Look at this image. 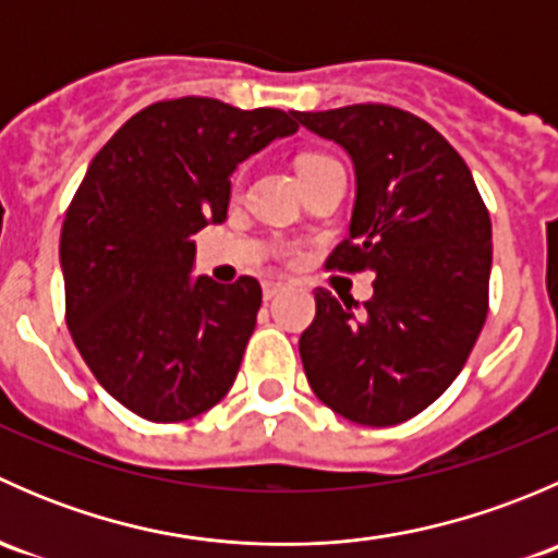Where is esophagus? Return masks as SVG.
Wrapping results in <instances>:
<instances>
[{
    "instance_id": "obj_1",
    "label": "esophagus",
    "mask_w": 558,
    "mask_h": 558,
    "mask_svg": "<svg viewBox=\"0 0 558 558\" xmlns=\"http://www.w3.org/2000/svg\"><path fill=\"white\" fill-rule=\"evenodd\" d=\"M262 289H264V300H272V296L283 289V283H280V280H264Z\"/></svg>"
}]
</instances>
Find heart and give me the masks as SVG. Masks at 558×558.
<instances>
[{
  "label": "heart",
  "instance_id": "obj_1",
  "mask_svg": "<svg viewBox=\"0 0 558 558\" xmlns=\"http://www.w3.org/2000/svg\"><path fill=\"white\" fill-rule=\"evenodd\" d=\"M320 161H331V159H329V156H318V154L302 156V159H300V170H307V167H315V165H320Z\"/></svg>",
  "mask_w": 558,
  "mask_h": 558
}]
</instances>
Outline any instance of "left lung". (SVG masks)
I'll return each instance as SVG.
<instances>
[{
  "label": "left lung",
  "mask_w": 558,
  "mask_h": 558,
  "mask_svg": "<svg viewBox=\"0 0 558 558\" xmlns=\"http://www.w3.org/2000/svg\"><path fill=\"white\" fill-rule=\"evenodd\" d=\"M296 121L340 145L356 174L351 229L329 267L375 275L362 311L315 291L300 337L307 384L353 424H402L453 384L486 324L492 218L470 167L418 116L351 105Z\"/></svg>",
  "instance_id": "left-lung-1"
}]
</instances>
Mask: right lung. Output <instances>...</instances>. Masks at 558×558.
I'll use <instances>...</instances> for the list:
<instances>
[{
    "label": "right lung",
    "mask_w": 558,
    "mask_h": 558,
    "mask_svg": "<svg viewBox=\"0 0 558 558\" xmlns=\"http://www.w3.org/2000/svg\"><path fill=\"white\" fill-rule=\"evenodd\" d=\"M296 112L207 97L129 118L88 165L61 227L66 326L83 362L123 408L174 424L221 402L262 307L256 278H194V238L223 223L232 174Z\"/></svg>",
    "instance_id": "add662e5"
}]
</instances>
